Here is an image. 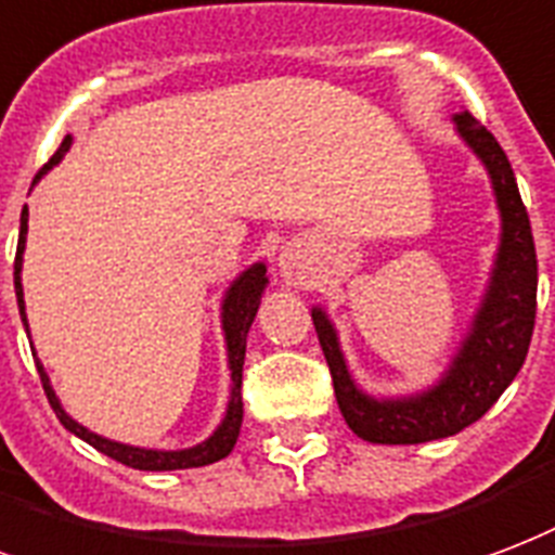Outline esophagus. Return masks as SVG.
<instances>
[{
    "label": "esophagus",
    "mask_w": 555,
    "mask_h": 555,
    "mask_svg": "<svg viewBox=\"0 0 555 555\" xmlns=\"http://www.w3.org/2000/svg\"><path fill=\"white\" fill-rule=\"evenodd\" d=\"M279 273L285 276V282L291 285H302L306 282V264H302V256H299V249H282V256H279Z\"/></svg>",
    "instance_id": "1"
}]
</instances>
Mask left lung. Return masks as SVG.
<instances>
[{
    "mask_svg": "<svg viewBox=\"0 0 555 555\" xmlns=\"http://www.w3.org/2000/svg\"><path fill=\"white\" fill-rule=\"evenodd\" d=\"M453 122L462 141L486 164L500 208V246L486 297L444 376L433 388L409 397L364 393L350 376L330 314L320 306L311 309L340 414L352 433L371 444H424L476 424L518 376L535 326L539 261L512 164L494 134L479 126L467 111L455 114Z\"/></svg>",
    "mask_w": 555,
    "mask_h": 555,
    "instance_id": "obj_1",
    "label": "left lung"
}]
</instances>
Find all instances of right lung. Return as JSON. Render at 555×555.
I'll return each instance as SVG.
<instances>
[{"mask_svg": "<svg viewBox=\"0 0 555 555\" xmlns=\"http://www.w3.org/2000/svg\"><path fill=\"white\" fill-rule=\"evenodd\" d=\"M73 138H64V143L59 146V152L49 158V164H43V170L35 176V184L40 182V176H47V170H52L55 164L64 158V152L69 150ZM26 232H28V208H23L20 215V244H16V258H14V291H16V306H20V318H23V326L28 330L26 318V299H23V253H26ZM267 288V267L264 261L246 267L244 273L229 285L223 297V335H225V356H229V371H232V388H229V405H225V414L220 426L215 433L205 438L203 444L188 447V450H146V447H131L120 444V441H111V438H102V435L90 433L88 426H81L79 421H73L64 405L52 391V382H49L43 364L37 361V373H40V382H43V391L49 397V405L52 412L59 414V421L64 424V429H69L73 435H79L81 441H88L90 447H96L100 453L111 455L114 462L120 465H129L134 470H184V467H203L211 465V462H220L225 455L232 453L237 435H241V421H244V400H241V379H244V356H246V332L256 320V311L261 306V294Z\"/></svg>", "mask_w": 555, "mask_h": 555, "instance_id": "right-lung-1", "label": "right lung"}]
</instances>
